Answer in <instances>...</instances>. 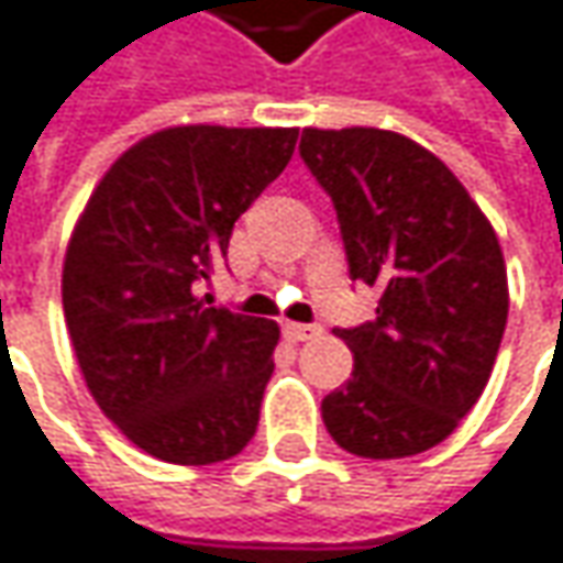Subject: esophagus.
Segmentation results:
<instances>
[{"label": "esophagus", "instance_id": "esophagus-1", "mask_svg": "<svg viewBox=\"0 0 563 563\" xmlns=\"http://www.w3.org/2000/svg\"><path fill=\"white\" fill-rule=\"evenodd\" d=\"M321 334V328L318 324H283V338L289 341V344H302V341H312Z\"/></svg>", "mask_w": 563, "mask_h": 563}]
</instances>
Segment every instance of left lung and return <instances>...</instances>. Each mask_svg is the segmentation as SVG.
Masks as SVG:
<instances>
[{
  "mask_svg": "<svg viewBox=\"0 0 563 563\" xmlns=\"http://www.w3.org/2000/svg\"><path fill=\"white\" fill-rule=\"evenodd\" d=\"M299 152L334 200L350 277L382 289L376 321L338 328L353 376L321 401L324 427L360 459L427 452L475 408L504 341L497 232L446 165L401 133L309 126Z\"/></svg>",
  "mask_w": 563,
  "mask_h": 563,
  "instance_id": "1",
  "label": "left lung"
}]
</instances>
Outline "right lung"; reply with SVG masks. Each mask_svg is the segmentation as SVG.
Returning <instances> with one entry per match:
<instances>
[{
	"mask_svg": "<svg viewBox=\"0 0 563 563\" xmlns=\"http://www.w3.org/2000/svg\"><path fill=\"white\" fill-rule=\"evenodd\" d=\"M299 130L187 123L123 152L91 190L63 261L85 385L117 430L172 465L249 446L277 321L203 309L197 286L232 225L289 165Z\"/></svg>",
	"mask_w": 563,
	"mask_h": 563,
	"instance_id": "right-lung-1",
	"label": "right lung"
}]
</instances>
